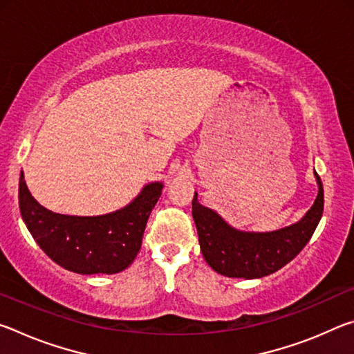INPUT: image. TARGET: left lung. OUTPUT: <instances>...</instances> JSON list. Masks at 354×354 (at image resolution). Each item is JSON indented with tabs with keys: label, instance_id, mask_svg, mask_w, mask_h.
<instances>
[{
	"label": "left lung",
	"instance_id": "1",
	"mask_svg": "<svg viewBox=\"0 0 354 354\" xmlns=\"http://www.w3.org/2000/svg\"><path fill=\"white\" fill-rule=\"evenodd\" d=\"M319 195L297 223L270 232L241 231L226 223L223 217L198 203L195 192L192 215L198 231V241L205 261L227 278L256 279L278 272L301 251L323 214V184L314 171Z\"/></svg>",
	"mask_w": 354,
	"mask_h": 354
}]
</instances>
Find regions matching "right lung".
<instances>
[{
  "label": "right lung",
  "instance_id": "add662e5",
  "mask_svg": "<svg viewBox=\"0 0 354 354\" xmlns=\"http://www.w3.org/2000/svg\"><path fill=\"white\" fill-rule=\"evenodd\" d=\"M162 187L159 181L149 183L129 205L115 212L77 217L56 214L39 205L21 170L20 212L34 241L59 266L80 274H113L123 272L136 259Z\"/></svg>",
  "mask_w": 354,
  "mask_h": 354
}]
</instances>
